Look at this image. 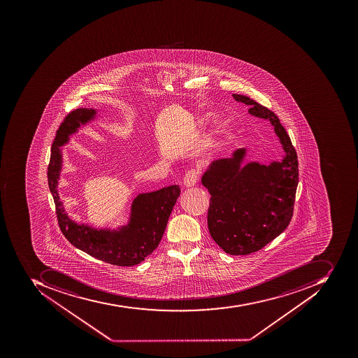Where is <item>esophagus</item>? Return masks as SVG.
<instances>
[{"mask_svg":"<svg viewBox=\"0 0 358 358\" xmlns=\"http://www.w3.org/2000/svg\"><path fill=\"white\" fill-rule=\"evenodd\" d=\"M198 176H198L197 171L194 170V169L187 171L185 176H184V178H182V185L185 186V187L195 185L198 180Z\"/></svg>","mask_w":358,"mask_h":358,"instance_id":"34e87169","label":"esophagus"}]
</instances>
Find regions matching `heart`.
<instances>
[{
  "instance_id": "b5f03b06",
  "label": "heart",
  "mask_w": 358,
  "mask_h": 358,
  "mask_svg": "<svg viewBox=\"0 0 358 358\" xmlns=\"http://www.w3.org/2000/svg\"><path fill=\"white\" fill-rule=\"evenodd\" d=\"M224 127V124H222V126H221V128H223Z\"/></svg>"
}]
</instances>
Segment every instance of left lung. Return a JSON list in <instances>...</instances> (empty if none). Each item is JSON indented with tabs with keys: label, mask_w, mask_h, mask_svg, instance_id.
Listing matches in <instances>:
<instances>
[{
	"label": "left lung",
	"mask_w": 358,
	"mask_h": 358,
	"mask_svg": "<svg viewBox=\"0 0 358 358\" xmlns=\"http://www.w3.org/2000/svg\"><path fill=\"white\" fill-rule=\"evenodd\" d=\"M234 97L249 105L250 114L271 122L286 152L282 162L241 166L242 148L232 157L213 161L201 178L211 195L207 218L211 238L230 255H248L263 249L289 224L299 170L297 152L274 112L244 95Z\"/></svg>",
	"instance_id": "1"
}]
</instances>
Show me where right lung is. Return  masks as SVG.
<instances>
[{"mask_svg": "<svg viewBox=\"0 0 358 358\" xmlns=\"http://www.w3.org/2000/svg\"><path fill=\"white\" fill-rule=\"evenodd\" d=\"M96 110L78 108L64 117L51 145L49 161L48 185L58 219L59 228L72 245L95 259L116 266H132L145 261L160 243L169 217L180 196L178 185L169 186L152 193L140 194L131 206V217L127 227L120 231L96 230L89 226H79L66 216L59 201V173L61 170L60 147L76 129L93 120Z\"/></svg>", "mask_w": 358, "mask_h": 358, "instance_id": "add662e5", "label": "right lung"}]
</instances>
